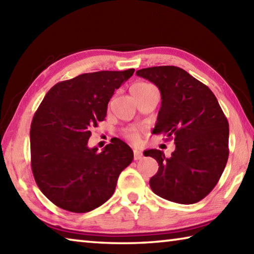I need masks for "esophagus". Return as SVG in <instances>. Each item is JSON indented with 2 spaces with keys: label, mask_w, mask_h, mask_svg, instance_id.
I'll use <instances>...</instances> for the list:
<instances>
[{
  "label": "esophagus",
  "mask_w": 254,
  "mask_h": 254,
  "mask_svg": "<svg viewBox=\"0 0 254 254\" xmlns=\"http://www.w3.org/2000/svg\"><path fill=\"white\" fill-rule=\"evenodd\" d=\"M133 154H134V160H141V159L143 158V154L141 151H139V150H133Z\"/></svg>",
  "instance_id": "esophagus-1"
}]
</instances>
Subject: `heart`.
I'll return each mask as SVG.
<instances>
[{"mask_svg":"<svg viewBox=\"0 0 254 254\" xmlns=\"http://www.w3.org/2000/svg\"><path fill=\"white\" fill-rule=\"evenodd\" d=\"M142 85H147V84L139 83V84L133 85L132 87H135V86H142ZM126 135H127L128 140L132 141L133 143H140L141 142V131L139 130V128H136V127L127 128V132H126Z\"/></svg>","mask_w":254,"mask_h":254,"instance_id":"obj_1","label":"heart"}]
</instances>
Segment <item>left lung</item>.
Segmentation results:
<instances>
[{
    "instance_id": "8db88e82",
    "label": "left lung",
    "mask_w": 254,
    "mask_h": 254,
    "mask_svg": "<svg viewBox=\"0 0 254 254\" xmlns=\"http://www.w3.org/2000/svg\"><path fill=\"white\" fill-rule=\"evenodd\" d=\"M136 75L151 81L161 94L153 133L174 137L169 158L160 150L144 151L156 159L158 173L150 187L178 204H194L216 186L229 158V122L207 86L175 66L143 68Z\"/></svg>"
}]
</instances>
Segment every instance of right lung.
I'll return each instance as SVG.
<instances>
[{"instance_id":"add662e5","label":"right lung","mask_w":254,"mask_h":254,"mask_svg":"<svg viewBox=\"0 0 254 254\" xmlns=\"http://www.w3.org/2000/svg\"><path fill=\"white\" fill-rule=\"evenodd\" d=\"M134 69L81 74L46 94L30 128L31 167L38 187L58 207L95 209L111 198L133 151L114 137L100 152L88 148L91 128L106 117L107 104Z\"/></svg>"}]
</instances>
